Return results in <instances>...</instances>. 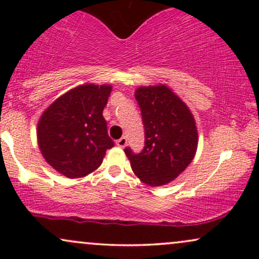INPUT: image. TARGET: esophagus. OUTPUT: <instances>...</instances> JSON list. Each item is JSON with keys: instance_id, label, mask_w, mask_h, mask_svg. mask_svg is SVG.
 <instances>
[{"instance_id": "34e87169", "label": "esophagus", "mask_w": 259, "mask_h": 259, "mask_svg": "<svg viewBox=\"0 0 259 259\" xmlns=\"http://www.w3.org/2000/svg\"><path fill=\"white\" fill-rule=\"evenodd\" d=\"M126 144H127V140H126L125 136H123V138H120L119 140H117V146L118 147H121V148L125 147Z\"/></svg>"}]
</instances>
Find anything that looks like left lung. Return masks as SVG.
Listing matches in <instances>:
<instances>
[{
  "mask_svg": "<svg viewBox=\"0 0 259 259\" xmlns=\"http://www.w3.org/2000/svg\"><path fill=\"white\" fill-rule=\"evenodd\" d=\"M135 99L145 126V147L125 154L136 177L148 186L165 185L179 177L194 159L198 134L186 103L167 85L140 86Z\"/></svg>",
  "mask_w": 259,
  "mask_h": 259,
  "instance_id": "8db88e82",
  "label": "left lung"
}]
</instances>
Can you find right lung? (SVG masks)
Wrapping results in <instances>:
<instances>
[{"mask_svg":"<svg viewBox=\"0 0 259 259\" xmlns=\"http://www.w3.org/2000/svg\"><path fill=\"white\" fill-rule=\"evenodd\" d=\"M112 86H76L45 109L37 121V144L45 160L69 179L96 170L114 146L102 113Z\"/></svg>","mask_w":259,"mask_h":259,"instance_id":"add662e5","label":"right lung"}]
</instances>
